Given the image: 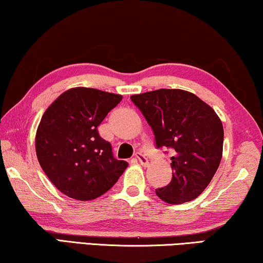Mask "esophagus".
Segmentation results:
<instances>
[{"label": "esophagus", "instance_id": "34e87169", "mask_svg": "<svg viewBox=\"0 0 263 263\" xmlns=\"http://www.w3.org/2000/svg\"><path fill=\"white\" fill-rule=\"evenodd\" d=\"M136 159L138 160V162L142 164V165H147L148 164V160H147V158L146 157H145V155H143V154H140V152H138V154H136Z\"/></svg>", "mask_w": 263, "mask_h": 263}]
</instances>
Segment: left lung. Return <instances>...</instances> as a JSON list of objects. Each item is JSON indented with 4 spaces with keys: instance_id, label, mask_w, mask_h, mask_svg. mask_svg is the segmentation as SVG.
Here are the masks:
<instances>
[{
    "instance_id": "left-lung-1",
    "label": "left lung",
    "mask_w": 263,
    "mask_h": 263,
    "mask_svg": "<svg viewBox=\"0 0 263 263\" xmlns=\"http://www.w3.org/2000/svg\"><path fill=\"white\" fill-rule=\"evenodd\" d=\"M131 100L154 131L157 148L172 151L171 182L157 189V196L170 204L198 197L221 163L224 132L218 116L183 89H157Z\"/></svg>"
}]
</instances>
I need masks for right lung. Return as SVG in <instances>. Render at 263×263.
<instances>
[{
    "label": "right lung",
    "instance_id": "right-lung-1",
    "mask_svg": "<svg viewBox=\"0 0 263 263\" xmlns=\"http://www.w3.org/2000/svg\"><path fill=\"white\" fill-rule=\"evenodd\" d=\"M123 97L96 88L62 93L42 116L35 147L47 177L62 194L89 201L108 191L127 167L113 157L98 126Z\"/></svg>",
    "mask_w": 263,
    "mask_h": 263
}]
</instances>
